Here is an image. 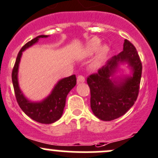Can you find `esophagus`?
<instances>
[{"mask_svg":"<svg viewBox=\"0 0 158 158\" xmlns=\"http://www.w3.org/2000/svg\"><path fill=\"white\" fill-rule=\"evenodd\" d=\"M85 82V78L82 76H78L77 77V83H81V82Z\"/></svg>","mask_w":158,"mask_h":158,"instance_id":"34e87169","label":"esophagus"}]
</instances>
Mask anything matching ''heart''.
<instances>
[{
    "label": "heart",
    "mask_w": 158,
    "mask_h": 158,
    "mask_svg": "<svg viewBox=\"0 0 158 158\" xmlns=\"http://www.w3.org/2000/svg\"><path fill=\"white\" fill-rule=\"evenodd\" d=\"M101 41L97 38H93L90 39L89 41L86 42L85 45H84L83 48L82 50V54L85 56H91V55L94 54L95 52L99 49V56H98V59H100L103 56H105L109 51V47L106 45H104L101 46ZM101 48L99 49V48Z\"/></svg>",
    "instance_id": "b5f03b06"
}]
</instances>
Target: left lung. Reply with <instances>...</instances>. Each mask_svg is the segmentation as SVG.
Segmentation results:
<instances>
[{
    "label": "left lung",
    "mask_w": 158,
    "mask_h": 158,
    "mask_svg": "<svg viewBox=\"0 0 158 158\" xmlns=\"http://www.w3.org/2000/svg\"><path fill=\"white\" fill-rule=\"evenodd\" d=\"M127 63L131 75L116 77L120 64ZM142 64L137 49L125 39L123 49L114 56L97 73L87 78L90 89V106L99 120L110 121L127 113L136 102L140 89Z\"/></svg>",
    "instance_id": "left-lung-1"
}]
</instances>
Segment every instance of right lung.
<instances>
[{
  "label": "right lung",
  "mask_w": 158,
  "mask_h": 158,
  "mask_svg": "<svg viewBox=\"0 0 158 158\" xmlns=\"http://www.w3.org/2000/svg\"><path fill=\"white\" fill-rule=\"evenodd\" d=\"M48 35H39L26 43L21 48L17 56L16 62L12 71V82L17 102L22 111L31 119L40 123L49 124L57 121L63 113L67 95L76 85L75 75L60 79L53 88L52 91L45 99L40 102H33L27 99L23 94L18 83V67L22 52L38 42L42 38H48Z\"/></svg>",
  "instance_id": "right-lung-1"
}]
</instances>
